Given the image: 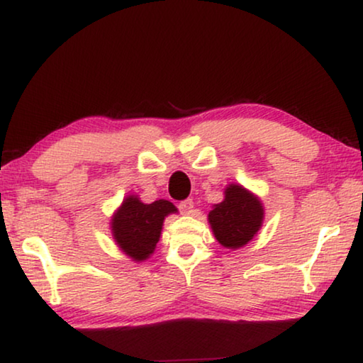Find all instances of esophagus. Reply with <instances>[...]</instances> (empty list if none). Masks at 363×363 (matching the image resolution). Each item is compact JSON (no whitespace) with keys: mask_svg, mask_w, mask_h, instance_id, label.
Wrapping results in <instances>:
<instances>
[{"mask_svg":"<svg viewBox=\"0 0 363 363\" xmlns=\"http://www.w3.org/2000/svg\"><path fill=\"white\" fill-rule=\"evenodd\" d=\"M178 208H180V211L183 214H191L193 213V208H194L193 199H185V201H182L180 204H178Z\"/></svg>","mask_w":363,"mask_h":363,"instance_id":"34e87169","label":"esophagus"}]
</instances>
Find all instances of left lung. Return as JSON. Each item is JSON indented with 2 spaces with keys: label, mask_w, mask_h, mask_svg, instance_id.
<instances>
[{
  "label": "left lung",
  "mask_w": 363,
  "mask_h": 363,
  "mask_svg": "<svg viewBox=\"0 0 363 363\" xmlns=\"http://www.w3.org/2000/svg\"><path fill=\"white\" fill-rule=\"evenodd\" d=\"M208 219L214 238L228 249H238L249 242L260 229L264 208L242 186L230 185L225 188L224 201L209 211Z\"/></svg>",
  "instance_id": "8db88e82"
}]
</instances>
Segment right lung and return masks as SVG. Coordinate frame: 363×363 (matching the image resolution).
<instances>
[{
    "label": "right lung",
    "instance_id": "right-lung-1",
    "mask_svg": "<svg viewBox=\"0 0 363 363\" xmlns=\"http://www.w3.org/2000/svg\"><path fill=\"white\" fill-rule=\"evenodd\" d=\"M170 213H177V208L167 199L144 204L138 196L125 198L113 218L114 239L130 259L145 260L159 242L162 224Z\"/></svg>",
    "mask_w": 363,
    "mask_h": 363
}]
</instances>
